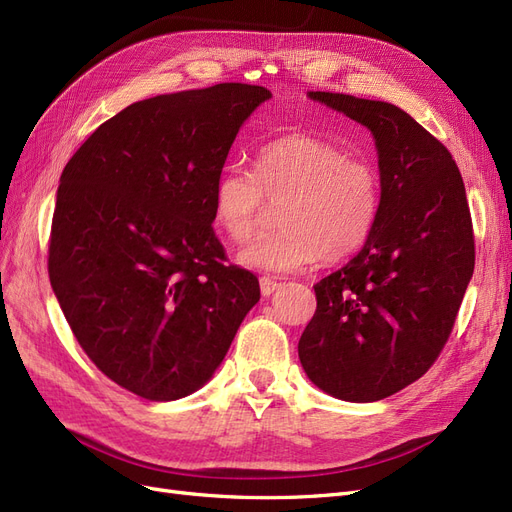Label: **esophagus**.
<instances>
[{
	"instance_id": "obj_1",
	"label": "esophagus",
	"mask_w": 512,
	"mask_h": 512,
	"mask_svg": "<svg viewBox=\"0 0 512 512\" xmlns=\"http://www.w3.org/2000/svg\"><path fill=\"white\" fill-rule=\"evenodd\" d=\"M282 284L280 282H275V280H271V277H260V292L265 294V297H271V294L280 288Z\"/></svg>"
}]
</instances>
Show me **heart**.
I'll return each mask as SVG.
<instances>
[{
  "label": "heart",
  "instance_id": "heart-1",
  "mask_svg": "<svg viewBox=\"0 0 512 512\" xmlns=\"http://www.w3.org/2000/svg\"><path fill=\"white\" fill-rule=\"evenodd\" d=\"M271 205L282 228L239 252V262L269 273L299 271L322 256L339 262L369 241L382 209L378 168L329 141L290 134L258 151L254 170L224 168L213 185V218L232 241L252 239Z\"/></svg>",
  "mask_w": 512,
  "mask_h": 512
}]
</instances>
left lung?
I'll return each instance as SVG.
<instances>
[{"label":"left lung","instance_id":"left-lung-1","mask_svg":"<svg viewBox=\"0 0 512 512\" xmlns=\"http://www.w3.org/2000/svg\"><path fill=\"white\" fill-rule=\"evenodd\" d=\"M376 138L378 224L346 267L320 280L299 339L307 378L337 399L378 401L421 378L451 337L474 273V232L459 168L395 104L309 91Z\"/></svg>","mask_w":512,"mask_h":512}]
</instances>
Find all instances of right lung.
Instances as JSON below:
<instances>
[{"instance_id": "obj_1", "label": "right lung", "mask_w": 512, "mask_h": 512, "mask_svg": "<svg viewBox=\"0 0 512 512\" xmlns=\"http://www.w3.org/2000/svg\"><path fill=\"white\" fill-rule=\"evenodd\" d=\"M269 98L220 83L134 102L61 173L51 286L76 342L121 389L149 401L198 391L258 303V277L224 265L213 185Z\"/></svg>"}]
</instances>
